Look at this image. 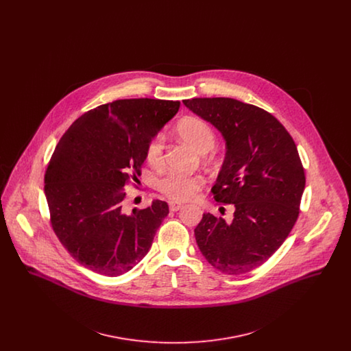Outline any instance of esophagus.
Listing matches in <instances>:
<instances>
[{"label": "esophagus", "mask_w": 351, "mask_h": 351, "mask_svg": "<svg viewBox=\"0 0 351 351\" xmlns=\"http://www.w3.org/2000/svg\"><path fill=\"white\" fill-rule=\"evenodd\" d=\"M168 205H169V210H171V212H178L179 209H182V208H183V204H180V202H175V201H169V202H168Z\"/></svg>", "instance_id": "obj_1"}]
</instances>
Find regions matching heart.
I'll return each instance as SVG.
<instances>
[{"mask_svg": "<svg viewBox=\"0 0 351 351\" xmlns=\"http://www.w3.org/2000/svg\"><path fill=\"white\" fill-rule=\"evenodd\" d=\"M178 136L196 151L205 154L213 149L216 135L212 128L200 118L186 117L176 125ZM146 159L151 167L160 168L165 163V143L160 135L152 136L146 146ZM205 182L199 175L168 172L159 182L158 189L173 201L193 200L204 188Z\"/></svg>", "mask_w": 351, "mask_h": 351, "instance_id": "1", "label": "heart"}]
</instances>
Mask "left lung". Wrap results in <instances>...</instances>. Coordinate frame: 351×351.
Here are the masks:
<instances>
[{
	"instance_id": "left-lung-1",
	"label": "left lung",
	"mask_w": 351,
	"mask_h": 351,
	"mask_svg": "<svg viewBox=\"0 0 351 351\" xmlns=\"http://www.w3.org/2000/svg\"><path fill=\"white\" fill-rule=\"evenodd\" d=\"M215 125L226 142V156L212 193L233 204L234 218L204 213L195 229L201 254L218 271L242 275L263 265L296 223L305 173L295 141L262 108L229 97L184 100Z\"/></svg>"
}]
</instances>
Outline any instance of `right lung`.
<instances>
[{
	"label": "right lung",
	"mask_w": 351,
	"mask_h": 351,
	"mask_svg": "<svg viewBox=\"0 0 351 351\" xmlns=\"http://www.w3.org/2000/svg\"><path fill=\"white\" fill-rule=\"evenodd\" d=\"M179 101L129 99L100 105L60 138L45 173L52 230L84 267L122 275L150 250L167 202L125 212V186L141 176L146 146Z\"/></svg>",
	"instance_id": "add662e5"
}]
</instances>
